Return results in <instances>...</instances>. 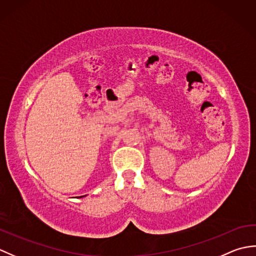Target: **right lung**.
Instances as JSON below:
<instances>
[{
  "label": "right lung",
  "instance_id": "add662e5",
  "mask_svg": "<svg viewBox=\"0 0 256 256\" xmlns=\"http://www.w3.org/2000/svg\"><path fill=\"white\" fill-rule=\"evenodd\" d=\"M81 197H84V196H81Z\"/></svg>",
  "mask_w": 256,
  "mask_h": 256
}]
</instances>
